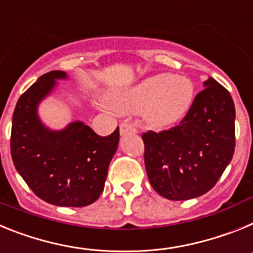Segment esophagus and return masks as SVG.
Returning a JSON list of instances; mask_svg holds the SVG:
<instances>
[{"mask_svg":"<svg viewBox=\"0 0 253 253\" xmlns=\"http://www.w3.org/2000/svg\"><path fill=\"white\" fill-rule=\"evenodd\" d=\"M120 133L122 136L127 135V133H136V128L128 124H121L120 126Z\"/></svg>","mask_w":253,"mask_h":253,"instance_id":"1","label":"esophagus"}]
</instances>
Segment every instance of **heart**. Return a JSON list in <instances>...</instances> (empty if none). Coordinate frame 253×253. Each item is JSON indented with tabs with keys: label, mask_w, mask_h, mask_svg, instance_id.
Masks as SVG:
<instances>
[{
	"label": "heart",
	"mask_w": 253,
	"mask_h": 253,
	"mask_svg": "<svg viewBox=\"0 0 253 253\" xmlns=\"http://www.w3.org/2000/svg\"><path fill=\"white\" fill-rule=\"evenodd\" d=\"M195 85L186 76L158 74L145 78L109 96V104L120 113L140 112L151 128H164L178 122L191 108Z\"/></svg>",
	"instance_id": "b5f03b06"
}]
</instances>
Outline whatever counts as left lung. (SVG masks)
<instances>
[{
  "label": "left lung",
  "instance_id": "obj_1",
  "mask_svg": "<svg viewBox=\"0 0 253 253\" xmlns=\"http://www.w3.org/2000/svg\"><path fill=\"white\" fill-rule=\"evenodd\" d=\"M178 126L142 135L145 168L153 188L173 201L214 187L234 153L236 108L229 91L209 78Z\"/></svg>",
  "mask_w": 253,
  "mask_h": 253
}]
</instances>
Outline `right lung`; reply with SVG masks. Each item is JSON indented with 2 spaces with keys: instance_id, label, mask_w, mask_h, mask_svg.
<instances>
[{
  "instance_id": "1",
  "label": "right lung",
  "mask_w": 253,
  "mask_h": 253,
  "mask_svg": "<svg viewBox=\"0 0 253 253\" xmlns=\"http://www.w3.org/2000/svg\"><path fill=\"white\" fill-rule=\"evenodd\" d=\"M65 71L44 74L17 100L11 128L12 162L30 190L56 206L81 208L99 199L118 149V127L96 135L83 121L53 129L39 117V104L54 93Z\"/></svg>"
}]
</instances>
